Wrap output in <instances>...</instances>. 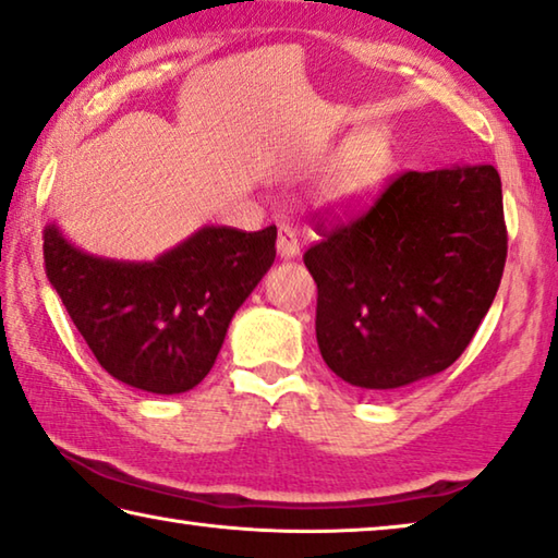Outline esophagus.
Segmentation results:
<instances>
[{"mask_svg":"<svg viewBox=\"0 0 558 558\" xmlns=\"http://www.w3.org/2000/svg\"><path fill=\"white\" fill-rule=\"evenodd\" d=\"M278 253H280V258H295V255L300 253V243H298L293 226H288V223L278 226Z\"/></svg>","mask_w":558,"mask_h":558,"instance_id":"obj_1","label":"esophagus"}]
</instances>
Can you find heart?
Listing matches in <instances>:
<instances>
[{
    "label": "heart",
    "mask_w": 558,
    "mask_h": 558,
    "mask_svg": "<svg viewBox=\"0 0 558 558\" xmlns=\"http://www.w3.org/2000/svg\"><path fill=\"white\" fill-rule=\"evenodd\" d=\"M392 171V144L385 131L367 129L348 141L327 173L325 201L338 208H357L383 189Z\"/></svg>",
    "instance_id": "obj_1"
}]
</instances>
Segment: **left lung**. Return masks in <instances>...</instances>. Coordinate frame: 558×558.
<instances>
[{
    "label": "left lung",
    "mask_w": 558,
    "mask_h": 558,
    "mask_svg": "<svg viewBox=\"0 0 558 558\" xmlns=\"http://www.w3.org/2000/svg\"><path fill=\"white\" fill-rule=\"evenodd\" d=\"M303 260L317 286L315 335L327 367L387 392L437 375L489 313L507 263L494 166L392 175L373 206L317 220Z\"/></svg>",
    "instance_id": "8db88e82"
}]
</instances>
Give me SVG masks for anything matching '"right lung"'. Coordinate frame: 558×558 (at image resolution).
I'll list each match as a JSON object with an SVG mask.
<instances>
[{
    "label": "right lung",
    "mask_w": 558,
    "mask_h": 558,
    "mask_svg": "<svg viewBox=\"0 0 558 558\" xmlns=\"http://www.w3.org/2000/svg\"><path fill=\"white\" fill-rule=\"evenodd\" d=\"M276 226H206L154 263H119L47 226L44 270L106 373L179 395L210 373L235 311L276 260Z\"/></svg>",
    "instance_id": "obj_1"
}]
</instances>
